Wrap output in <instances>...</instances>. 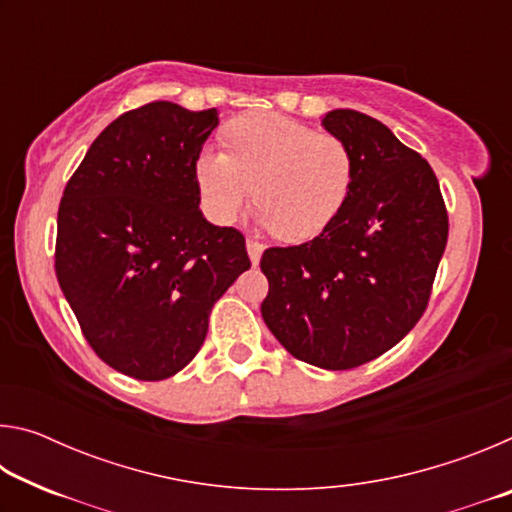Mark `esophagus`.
<instances>
[{
	"mask_svg": "<svg viewBox=\"0 0 512 512\" xmlns=\"http://www.w3.org/2000/svg\"><path fill=\"white\" fill-rule=\"evenodd\" d=\"M246 248H248L250 262L257 266L259 264V257H262V253H264V244H259V241H255V239H248L246 241Z\"/></svg>",
	"mask_w": 512,
	"mask_h": 512,
	"instance_id": "obj_1",
	"label": "esophagus"
}]
</instances>
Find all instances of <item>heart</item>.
Segmentation results:
<instances>
[{"mask_svg":"<svg viewBox=\"0 0 512 512\" xmlns=\"http://www.w3.org/2000/svg\"><path fill=\"white\" fill-rule=\"evenodd\" d=\"M194 178L212 221H230L253 192L257 221L282 241L323 232L352 189L354 155L339 135L277 112H248L225 128V151L196 155Z\"/></svg>","mask_w":512,"mask_h":512,"instance_id":"heart-1","label":"heart"}]
</instances>
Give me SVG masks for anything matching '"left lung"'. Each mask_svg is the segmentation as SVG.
<instances>
[{
    "label": "left lung",
    "instance_id": "obj_1",
    "mask_svg": "<svg viewBox=\"0 0 512 512\" xmlns=\"http://www.w3.org/2000/svg\"><path fill=\"white\" fill-rule=\"evenodd\" d=\"M354 155L341 212L300 246L266 248L264 323L293 357L350 370L400 343L429 305L449 219L429 162L357 110L323 119Z\"/></svg>",
    "mask_w": 512,
    "mask_h": 512
}]
</instances>
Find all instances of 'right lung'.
Returning a JSON list of instances; mask_svg holds the SVG:
<instances>
[{
    "mask_svg": "<svg viewBox=\"0 0 512 512\" xmlns=\"http://www.w3.org/2000/svg\"><path fill=\"white\" fill-rule=\"evenodd\" d=\"M216 124V108L128 110L92 142L60 198V289L97 357L133 379L183 370L214 302L250 268L244 235L198 210L194 162Z\"/></svg>",
    "mask_w": 512,
    "mask_h": 512,
    "instance_id": "right-lung-1",
    "label": "right lung"
}]
</instances>
